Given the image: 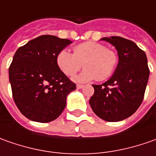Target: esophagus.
<instances>
[{"label": "esophagus", "instance_id": "obj_1", "mask_svg": "<svg viewBox=\"0 0 156 156\" xmlns=\"http://www.w3.org/2000/svg\"><path fill=\"white\" fill-rule=\"evenodd\" d=\"M83 87V84H77V89H82Z\"/></svg>", "mask_w": 156, "mask_h": 156}]
</instances>
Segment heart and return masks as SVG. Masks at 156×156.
I'll return each instance as SVG.
<instances>
[{"instance_id":"1","label":"heart","mask_w":156,"mask_h":156,"mask_svg":"<svg viewBox=\"0 0 156 156\" xmlns=\"http://www.w3.org/2000/svg\"><path fill=\"white\" fill-rule=\"evenodd\" d=\"M58 67L64 74L72 77L83 66L85 69L74 78L78 82H87L97 78L105 80L115 72L118 57L115 51L106 48L103 44L87 41L74 46L73 54L61 50L56 58Z\"/></svg>"}]
</instances>
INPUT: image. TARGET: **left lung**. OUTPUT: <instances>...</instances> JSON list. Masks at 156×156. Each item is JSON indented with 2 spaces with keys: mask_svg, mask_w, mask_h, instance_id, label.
<instances>
[{
  "mask_svg": "<svg viewBox=\"0 0 156 156\" xmlns=\"http://www.w3.org/2000/svg\"><path fill=\"white\" fill-rule=\"evenodd\" d=\"M114 46L118 64L112 77L102 84H93L90 105L96 115L107 122H119L133 115L142 104L149 69L145 52L136 43L118 36L105 37Z\"/></svg>",
  "mask_w": 156,
  "mask_h": 156,
  "instance_id": "obj_1",
  "label": "left lung"
}]
</instances>
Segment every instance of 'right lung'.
<instances>
[{
    "label": "right lung",
    "mask_w": 156,
    "mask_h": 156,
    "mask_svg": "<svg viewBox=\"0 0 156 156\" xmlns=\"http://www.w3.org/2000/svg\"><path fill=\"white\" fill-rule=\"evenodd\" d=\"M73 43L53 35H41L20 46L9 67L14 103L29 120L49 122L58 118L76 84L58 67V53Z\"/></svg>",
    "instance_id": "add662e5"
}]
</instances>
